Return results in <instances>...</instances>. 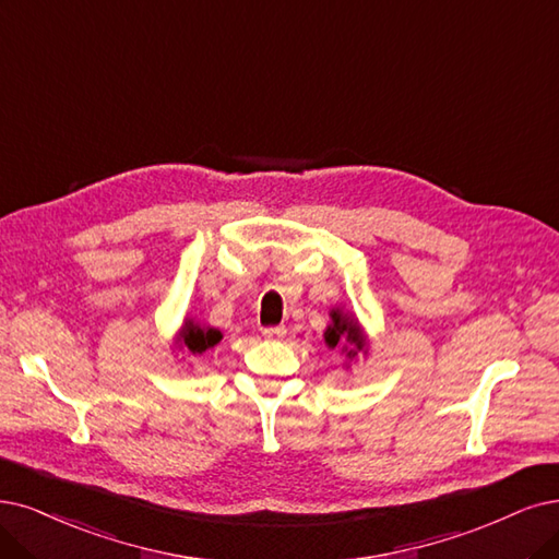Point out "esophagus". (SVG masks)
<instances>
[{"mask_svg": "<svg viewBox=\"0 0 559 559\" xmlns=\"http://www.w3.org/2000/svg\"><path fill=\"white\" fill-rule=\"evenodd\" d=\"M262 336L264 338H283L285 336V326H264L262 329Z\"/></svg>", "mask_w": 559, "mask_h": 559, "instance_id": "34e87169", "label": "esophagus"}]
</instances>
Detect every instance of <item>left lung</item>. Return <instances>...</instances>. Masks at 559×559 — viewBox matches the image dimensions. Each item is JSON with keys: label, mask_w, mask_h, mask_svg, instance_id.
Returning <instances> with one entry per match:
<instances>
[{"label": "left lung", "mask_w": 559, "mask_h": 559, "mask_svg": "<svg viewBox=\"0 0 559 559\" xmlns=\"http://www.w3.org/2000/svg\"><path fill=\"white\" fill-rule=\"evenodd\" d=\"M332 320H334V324L329 326L326 332H324L326 345H329V347H336L338 341L349 343V347L343 345V349H345L349 359L357 357L359 349H364V338H361V332H359L357 322L349 320V318L343 316L341 311H334V313H332Z\"/></svg>", "instance_id": "8db88e82"}]
</instances>
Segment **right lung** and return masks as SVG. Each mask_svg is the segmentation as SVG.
<instances>
[{
	"mask_svg": "<svg viewBox=\"0 0 559 559\" xmlns=\"http://www.w3.org/2000/svg\"><path fill=\"white\" fill-rule=\"evenodd\" d=\"M221 338L223 336L218 329H204L191 320H186L183 332H181V345L189 347V353H193V355H202L204 349L214 347Z\"/></svg>",
	"mask_w": 559,
	"mask_h": 559,
	"instance_id": "add662e5",
	"label": "right lung"
}]
</instances>
